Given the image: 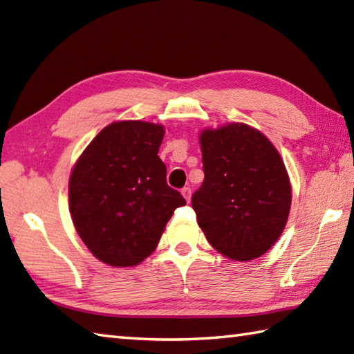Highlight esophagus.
Here are the masks:
<instances>
[{"label": "esophagus", "mask_w": 354, "mask_h": 354, "mask_svg": "<svg viewBox=\"0 0 354 354\" xmlns=\"http://www.w3.org/2000/svg\"><path fill=\"white\" fill-rule=\"evenodd\" d=\"M181 193H183L184 199H185L187 202H190V199H192V189H190V187H184V189L181 190Z\"/></svg>", "instance_id": "34e87169"}]
</instances>
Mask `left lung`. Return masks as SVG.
I'll list each match as a JSON object with an SVG mask.
<instances>
[{"instance_id": "obj_1", "label": "left lung", "mask_w": 354, "mask_h": 354, "mask_svg": "<svg viewBox=\"0 0 354 354\" xmlns=\"http://www.w3.org/2000/svg\"><path fill=\"white\" fill-rule=\"evenodd\" d=\"M204 183L192 205L207 240L223 257L266 254L286 228L292 185L281 155L265 133L232 122L199 133Z\"/></svg>"}]
</instances>
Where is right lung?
<instances>
[{
  "label": "right lung",
  "mask_w": 354,
  "mask_h": 354,
  "mask_svg": "<svg viewBox=\"0 0 354 354\" xmlns=\"http://www.w3.org/2000/svg\"><path fill=\"white\" fill-rule=\"evenodd\" d=\"M164 126L142 120L112 122L73 165L70 214L82 242L114 268L137 266L152 254L181 193L165 181L158 156Z\"/></svg>",
  "instance_id": "add662e5"
}]
</instances>
